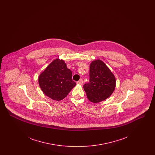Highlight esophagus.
Instances as JSON below:
<instances>
[{
    "label": "esophagus",
    "mask_w": 155,
    "mask_h": 155,
    "mask_svg": "<svg viewBox=\"0 0 155 155\" xmlns=\"http://www.w3.org/2000/svg\"><path fill=\"white\" fill-rule=\"evenodd\" d=\"M78 84H80V85H82V84H83V81H82V80H79L78 81H77V82Z\"/></svg>",
    "instance_id": "34e87169"
}]
</instances>
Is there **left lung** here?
<instances>
[{
    "mask_svg": "<svg viewBox=\"0 0 155 155\" xmlns=\"http://www.w3.org/2000/svg\"><path fill=\"white\" fill-rule=\"evenodd\" d=\"M116 78L109 68L98 59L90 64L89 82L84 84V89L89 101L99 103L111 96L116 87Z\"/></svg>",
    "mask_w": 155,
    "mask_h": 155,
    "instance_id": "left-lung-1",
    "label": "left lung"
}]
</instances>
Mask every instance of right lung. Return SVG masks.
<instances>
[{
	"label": "right lung",
	"mask_w": 155,
	"mask_h": 155,
	"mask_svg": "<svg viewBox=\"0 0 155 155\" xmlns=\"http://www.w3.org/2000/svg\"><path fill=\"white\" fill-rule=\"evenodd\" d=\"M40 88L45 94L54 101L64 99L76 83L72 80V72L64 60L52 61L38 77Z\"/></svg>",
	"instance_id": "right-lung-1"
}]
</instances>
